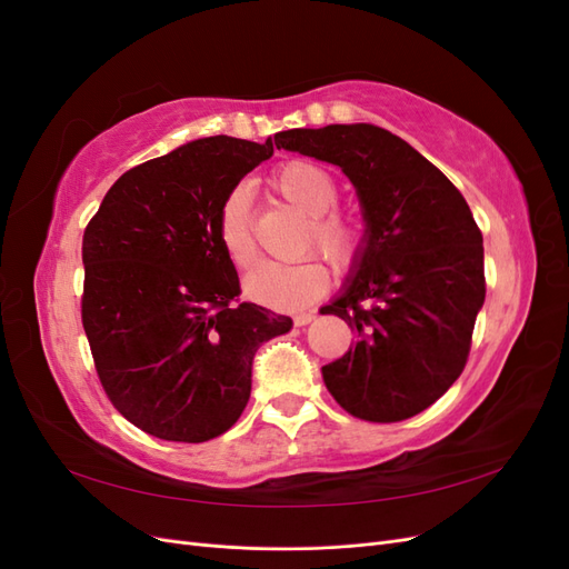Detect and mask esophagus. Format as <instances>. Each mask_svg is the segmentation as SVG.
I'll use <instances>...</instances> for the list:
<instances>
[{
  "instance_id": "1",
  "label": "esophagus",
  "mask_w": 569,
  "mask_h": 569,
  "mask_svg": "<svg viewBox=\"0 0 569 569\" xmlns=\"http://www.w3.org/2000/svg\"><path fill=\"white\" fill-rule=\"evenodd\" d=\"M316 316L313 313H299L297 318H295V325L297 327H303V325H308V322H311Z\"/></svg>"
}]
</instances>
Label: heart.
Masks as SVG:
<instances>
[{"instance_id":"obj_1","label":"heart","mask_w":569,"mask_h":569,"mask_svg":"<svg viewBox=\"0 0 569 569\" xmlns=\"http://www.w3.org/2000/svg\"><path fill=\"white\" fill-rule=\"evenodd\" d=\"M270 184L284 201L308 216L303 232V251L318 249L337 270L356 266L363 251V230L356 220L341 213H327L337 203V184L325 168L311 161H287L274 170ZM216 239L228 261L244 270L256 261V239L249 216V194L234 187L222 199L216 216ZM330 272L318 258H303L299 263H258L244 278V295L268 308L295 311L325 295Z\"/></svg>"}]
</instances>
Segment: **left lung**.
<instances>
[{
	"label": "left lung",
	"instance_id": "1",
	"mask_svg": "<svg viewBox=\"0 0 569 569\" xmlns=\"http://www.w3.org/2000/svg\"><path fill=\"white\" fill-rule=\"evenodd\" d=\"M274 147L339 166L366 218L363 251L322 313L358 335L322 368L353 418L401 422L458 380L487 295L485 247L468 201L401 137L370 123L295 128Z\"/></svg>",
	"mask_w": 569,
	"mask_h": 569
}]
</instances>
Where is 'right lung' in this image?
Here are the masks:
<instances>
[{
  "instance_id": "right-lung-1",
  "label": "right lung",
  "mask_w": 569,
  "mask_h": 569,
  "mask_svg": "<svg viewBox=\"0 0 569 569\" xmlns=\"http://www.w3.org/2000/svg\"><path fill=\"white\" fill-rule=\"evenodd\" d=\"M272 157L216 134L120 176L82 237V327L113 408L142 432L201 443L239 420L253 353L291 318L239 301L216 239L222 199Z\"/></svg>"
}]
</instances>
